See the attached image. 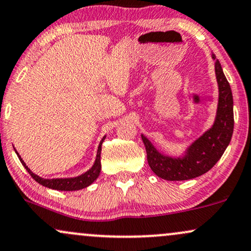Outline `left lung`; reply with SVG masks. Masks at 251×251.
<instances>
[{
    "mask_svg": "<svg viewBox=\"0 0 251 251\" xmlns=\"http://www.w3.org/2000/svg\"><path fill=\"white\" fill-rule=\"evenodd\" d=\"M215 74L219 84V105L212 128L204 132L188 147L182 158H172L156 151L151 141L141 135L147 153V161L154 173L168 181L194 179L207 173L219 161L231 140L234 131V102L227 78L215 55Z\"/></svg>",
    "mask_w": 251,
    "mask_h": 251,
    "instance_id": "8db88e82",
    "label": "left lung"
}]
</instances>
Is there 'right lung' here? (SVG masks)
<instances>
[{
  "instance_id": "1",
  "label": "right lung",
  "mask_w": 251,
  "mask_h": 251,
  "mask_svg": "<svg viewBox=\"0 0 251 251\" xmlns=\"http://www.w3.org/2000/svg\"><path fill=\"white\" fill-rule=\"evenodd\" d=\"M104 139L105 137L101 139L100 144H99L98 151H97L96 161L92 167L87 172H85L84 174H81L79 176H76V177H68V179H43V177L38 176V175L32 173V172L28 168V166L25 165V162H24L22 158H21L19 153L16 152V154L19 156L20 161L22 162V165L25 167V170L29 172L30 175H31L32 179L37 181L39 185L48 187V188H51V189H56V191H79V189H83L85 188V187L91 185L93 181L99 176V173H100V170H101V164H100L101 144L102 141H104Z\"/></svg>"
}]
</instances>
